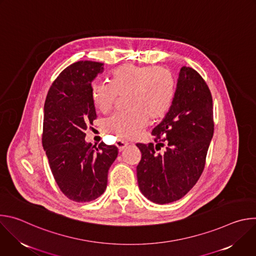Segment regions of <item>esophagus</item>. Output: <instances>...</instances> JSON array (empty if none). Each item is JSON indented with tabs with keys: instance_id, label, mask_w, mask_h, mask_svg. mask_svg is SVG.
<instances>
[{
	"instance_id": "34e87169",
	"label": "esophagus",
	"mask_w": 256,
	"mask_h": 256,
	"mask_svg": "<svg viewBox=\"0 0 256 256\" xmlns=\"http://www.w3.org/2000/svg\"><path fill=\"white\" fill-rule=\"evenodd\" d=\"M116 144V147L118 148L120 151H122V150L126 147V146L128 144V142H124V140H118Z\"/></svg>"
}]
</instances>
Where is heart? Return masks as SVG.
I'll return each mask as SVG.
<instances>
[{"label": "heart", "instance_id": "heart-1", "mask_svg": "<svg viewBox=\"0 0 256 256\" xmlns=\"http://www.w3.org/2000/svg\"><path fill=\"white\" fill-rule=\"evenodd\" d=\"M176 83L172 72L162 66L124 64L114 68L108 85L95 83L91 98L102 114L112 109L118 96H126V112H118L106 120L105 130L120 140H132L152 122L163 118L172 106Z\"/></svg>", "mask_w": 256, "mask_h": 256}]
</instances>
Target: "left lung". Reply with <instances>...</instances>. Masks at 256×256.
I'll return each mask as SVG.
<instances>
[{
	"mask_svg": "<svg viewBox=\"0 0 256 256\" xmlns=\"http://www.w3.org/2000/svg\"><path fill=\"white\" fill-rule=\"evenodd\" d=\"M214 128L208 86L196 70L182 66L170 110L152 130L156 144H136L142 154L136 166L142 194L160 204L184 196L204 169ZM162 146L166 150L160 154Z\"/></svg>",
	"mask_w": 256,
	"mask_h": 256,
	"instance_id": "obj_1",
	"label": "left lung"
}]
</instances>
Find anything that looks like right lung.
<instances>
[{"label": "right lung", "instance_id": "add662e5", "mask_svg": "<svg viewBox=\"0 0 256 256\" xmlns=\"http://www.w3.org/2000/svg\"><path fill=\"white\" fill-rule=\"evenodd\" d=\"M102 66L81 60L66 66L52 84L44 103L42 146L52 173L60 192L78 202L104 192L108 170L118 154L114 144L101 142L96 148L85 142V130L97 118L91 82Z\"/></svg>", "mask_w": 256, "mask_h": 256}]
</instances>
